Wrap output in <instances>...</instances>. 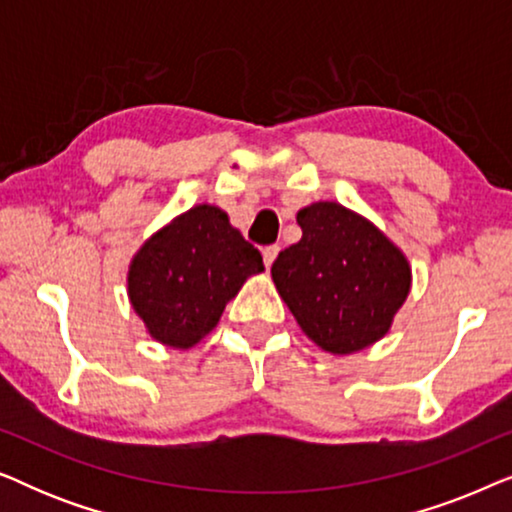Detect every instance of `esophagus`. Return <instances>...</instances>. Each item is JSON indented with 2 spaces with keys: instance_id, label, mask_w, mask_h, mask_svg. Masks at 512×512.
I'll return each instance as SVG.
<instances>
[{
  "instance_id": "esophagus-1",
  "label": "esophagus",
  "mask_w": 512,
  "mask_h": 512,
  "mask_svg": "<svg viewBox=\"0 0 512 512\" xmlns=\"http://www.w3.org/2000/svg\"><path fill=\"white\" fill-rule=\"evenodd\" d=\"M277 254H279V244H270V247H265V249H263V263L270 268V265L275 263Z\"/></svg>"
}]
</instances>
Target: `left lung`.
<instances>
[{
  "label": "left lung",
  "instance_id": "left-lung-1",
  "mask_svg": "<svg viewBox=\"0 0 512 512\" xmlns=\"http://www.w3.org/2000/svg\"><path fill=\"white\" fill-rule=\"evenodd\" d=\"M303 237L279 251L272 279L310 340L333 354L373 345L410 291L405 256L338 202L298 212Z\"/></svg>",
  "mask_w": 512,
  "mask_h": 512
}]
</instances>
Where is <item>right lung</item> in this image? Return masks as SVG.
Returning a JSON list of instances; mask_svg holds the SVG:
<instances>
[{
	"label": "right lung",
	"mask_w": 512,
	"mask_h": 512,
	"mask_svg": "<svg viewBox=\"0 0 512 512\" xmlns=\"http://www.w3.org/2000/svg\"><path fill=\"white\" fill-rule=\"evenodd\" d=\"M263 258L219 207L188 209L151 237L130 265L128 293L149 333L170 347H193L219 324L244 279Z\"/></svg>",
	"instance_id": "right-lung-1"
}]
</instances>
